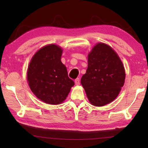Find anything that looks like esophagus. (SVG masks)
<instances>
[{"instance_id":"obj_1","label":"esophagus","mask_w":148,"mask_h":148,"mask_svg":"<svg viewBox=\"0 0 148 148\" xmlns=\"http://www.w3.org/2000/svg\"><path fill=\"white\" fill-rule=\"evenodd\" d=\"M75 84H76V85H77V86H78V85L80 84V82H79V78H76V79H75Z\"/></svg>"}]
</instances>
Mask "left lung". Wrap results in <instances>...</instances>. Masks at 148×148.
<instances>
[{"instance_id": "obj_1", "label": "left lung", "mask_w": 148, "mask_h": 148, "mask_svg": "<svg viewBox=\"0 0 148 148\" xmlns=\"http://www.w3.org/2000/svg\"><path fill=\"white\" fill-rule=\"evenodd\" d=\"M125 78L119 56L108 45L99 43L88 56V67L81 84L91 104L102 106L119 95Z\"/></svg>"}]
</instances>
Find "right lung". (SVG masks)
Here are the masks:
<instances>
[{
	"label": "right lung",
	"instance_id": "add662e5",
	"mask_svg": "<svg viewBox=\"0 0 148 148\" xmlns=\"http://www.w3.org/2000/svg\"><path fill=\"white\" fill-rule=\"evenodd\" d=\"M62 51L57 45H47L34 54L29 65L30 88L37 98L47 104H61L74 85L61 61Z\"/></svg>",
	"mask_w": 148,
	"mask_h": 148
}]
</instances>
